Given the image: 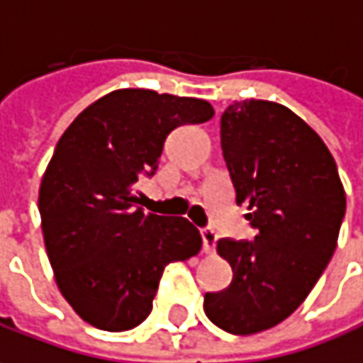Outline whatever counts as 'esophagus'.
Instances as JSON below:
<instances>
[{
  "instance_id": "34e87169",
  "label": "esophagus",
  "mask_w": 363,
  "mask_h": 363,
  "mask_svg": "<svg viewBox=\"0 0 363 363\" xmlns=\"http://www.w3.org/2000/svg\"><path fill=\"white\" fill-rule=\"evenodd\" d=\"M201 238H203V252L205 254H213L215 252V242H217V233L213 229L205 228L201 229Z\"/></svg>"
}]
</instances>
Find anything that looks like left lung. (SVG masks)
I'll return each instance as SVG.
<instances>
[{
	"instance_id": "1",
	"label": "left lung",
	"mask_w": 363,
	"mask_h": 363,
	"mask_svg": "<svg viewBox=\"0 0 363 363\" xmlns=\"http://www.w3.org/2000/svg\"><path fill=\"white\" fill-rule=\"evenodd\" d=\"M221 150L235 189L258 229L254 242L219 240L233 280L205 294V315L233 335L260 333L292 315L337 247L345 191L319 134L289 107L264 99L229 105Z\"/></svg>"
}]
</instances>
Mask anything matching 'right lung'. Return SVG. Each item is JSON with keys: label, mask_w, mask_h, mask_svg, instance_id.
Returning a JSON list of instances; mask_svg holds the SVG:
<instances>
[{"label": "right lung", "mask_w": 363, "mask_h": 363, "mask_svg": "<svg viewBox=\"0 0 363 363\" xmlns=\"http://www.w3.org/2000/svg\"><path fill=\"white\" fill-rule=\"evenodd\" d=\"M213 116L203 99L118 89L60 135L40 182V219L56 286L89 325L138 327L150 315L166 264L201 252L189 219L138 207L135 182L154 174L174 128Z\"/></svg>", "instance_id": "obj_1"}]
</instances>
